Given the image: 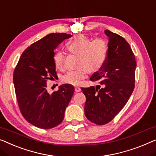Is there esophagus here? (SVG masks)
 Returning a JSON list of instances; mask_svg holds the SVG:
<instances>
[{
    "label": "esophagus",
    "instance_id": "obj_1",
    "mask_svg": "<svg viewBox=\"0 0 156 156\" xmlns=\"http://www.w3.org/2000/svg\"><path fill=\"white\" fill-rule=\"evenodd\" d=\"M80 90H81V89L79 87H75V91L76 92H80Z\"/></svg>",
    "mask_w": 156,
    "mask_h": 156
}]
</instances>
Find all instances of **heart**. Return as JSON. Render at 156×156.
Instances as JSON below:
<instances>
[{
  "mask_svg": "<svg viewBox=\"0 0 156 156\" xmlns=\"http://www.w3.org/2000/svg\"><path fill=\"white\" fill-rule=\"evenodd\" d=\"M66 48L73 54L78 55V66L80 68L66 72L62 77L64 83L73 85L80 84L87 70L89 72L99 71L105 63L108 55V45L105 40L97 38L91 41L84 35H78L66 43ZM53 61L57 69L64 67V54L57 51L53 55Z\"/></svg>",
  "mask_w": 156,
  "mask_h": 156,
  "instance_id": "heart-1",
  "label": "heart"
}]
</instances>
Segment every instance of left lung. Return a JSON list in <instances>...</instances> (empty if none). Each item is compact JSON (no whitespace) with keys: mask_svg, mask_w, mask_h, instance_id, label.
<instances>
[{"mask_svg":"<svg viewBox=\"0 0 156 156\" xmlns=\"http://www.w3.org/2000/svg\"><path fill=\"white\" fill-rule=\"evenodd\" d=\"M108 55L105 63L90 80L96 87H82L86 97L85 115L90 121L102 125L111 122L127 104L134 88L136 62L126 40L108 30Z\"/></svg>","mask_w":156,"mask_h":156,"instance_id":"1","label":"left lung"}]
</instances>
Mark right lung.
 I'll return each instance as SVG.
<instances>
[{
    "label": "right lung",
    "mask_w": 156,
    "mask_h": 156,
    "mask_svg": "<svg viewBox=\"0 0 156 156\" xmlns=\"http://www.w3.org/2000/svg\"><path fill=\"white\" fill-rule=\"evenodd\" d=\"M71 36L54 33L35 42L23 52L14 71L13 82L21 113L39 128L51 129L59 125L73 97V85L64 84L50 94L46 84L51 78L57 76L54 50Z\"/></svg>",
    "instance_id": "add662e5"
}]
</instances>
